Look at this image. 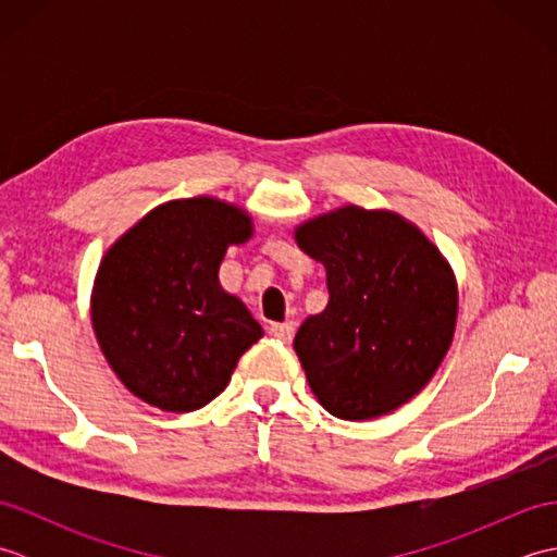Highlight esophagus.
Masks as SVG:
<instances>
[{"instance_id":"34e87169","label":"esophagus","mask_w":557,"mask_h":557,"mask_svg":"<svg viewBox=\"0 0 557 557\" xmlns=\"http://www.w3.org/2000/svg\"><path fill=\"white\" fill-rule=\"evenodd\" d=\"M294 330H297V327H294L292 321H285V323H270V325H268L270 337H275L277 342H292Z\"/></svg>"}]
</instances>
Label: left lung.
<instances>
[{
  "mask_svg": "<svg viewBox=\"0 0 557 557\" xmlns=\"http://www.w3.org/2000/svg\"><path fill=\"white\" fill-rule=\"evenodd\" d=\"M294 239L327 275V306L294 337L318 401L345 421L407 405L455 337L459 294L447 258L399 212L361 206L306 220Z\"/></svg>",
  "mask_w": 557,
  "mask_h": 557,
  "instance_id": "1",
  "label": "left lung"
}]
</instances>
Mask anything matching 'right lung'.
<instances>
[{
	"instance_id": "obj_1",
	"label": "right lung",
	"mask_w": 557,
	"mask_h": 557,
	"mask_svg": "<svg viewBox=\"0 0 557 557\" xmlns=\"http://www.w3.org/2000/svg\"><path fill=\"white\" fill-rule=\"evenodd\" d=\"M251 236L244 208L194 196L152 208L108 248L92 282L90 323L134 397L186 413L227 387L263 327L222 289L218 272L227 248Z\"/></svg>"
}]
</instances>
